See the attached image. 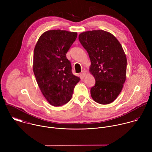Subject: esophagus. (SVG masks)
<instances>
[{"instance_id": "obj_1", "label": "esophagus", "mask_w": 152, "mask_h": 152, "mask_svg": "<svg viewBox=\"0 0 152 152\" xmlns=\"http://www.w3.org/2000/svg\"><path fill=\"white\" fill-rule=\"evenodd\" d=\"M80 76H81V77H85V75H86V72H85V71H84V70L82 71V72L80 73Z\"/></svg>"}]
</instances>
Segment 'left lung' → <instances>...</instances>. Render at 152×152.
I'll return each mask as SVG.
<instances>
[{
	"label": "left lung",
	"instance_id": "obj_1",
	"mask_svg": "<svg viewBox=\"0 0 152 152\" xmlns=\"http://www.w3.org/2000/svg\"><path fill=\"white\" fill-rule=\"evenodd\" d=\"M79 40L91 61L90 72L96 80L91 96L97 103H112L122 90L126 78L127 59L118 39L112 34L94 30L79 34Z\"/></svg>",
	"mask_w": 152,
	"mask_h": 152
}]
</instances>
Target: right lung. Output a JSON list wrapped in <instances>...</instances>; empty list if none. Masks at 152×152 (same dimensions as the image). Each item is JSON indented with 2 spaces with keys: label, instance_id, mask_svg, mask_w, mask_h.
<instances>
[{
  "label": "right lung",
  "instance_id": "obj_1",
  "mask_svg": "<svg viewBox=\"0 0 152 152\" xmlns=\"http://www.w3.org/2000/svg\"><path fill=\"white\" fill-rule=\"evenodd\" d=\"M77 32L50 30L43 33L35 46L33 71L39 88L52 106L69 102L80 78L72 72L66 53L77 38Z\"/></svg>",
  "mask_w": 152,
  "mask_h": 152
}]
</instances>
